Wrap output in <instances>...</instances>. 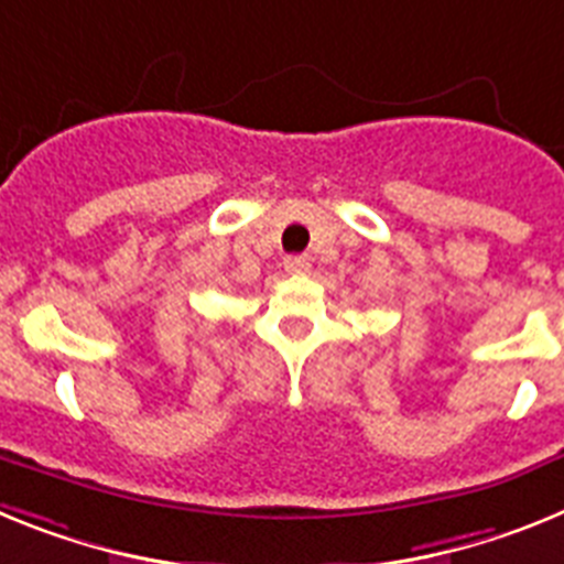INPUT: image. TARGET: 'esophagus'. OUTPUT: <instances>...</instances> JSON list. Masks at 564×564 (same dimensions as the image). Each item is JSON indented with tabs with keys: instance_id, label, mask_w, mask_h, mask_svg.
<instances>
[{
	"instance_id": "1",
	"label": "esophagus",
	"mask_w": 564,
	"mask_h": 564,
	"mask_svg": "<svg viewBox=\"0 0 564 564\" xmlns=\"http://www.w3.org/2000/svg\"><path fill=\"white\" fill-rule=\"evenodd\" d=\"M283 267H286V272H292V275H303V272H310V258L306 254H289L286 261H283Z\"/></svg>"
}]
</instances>
